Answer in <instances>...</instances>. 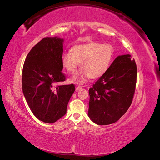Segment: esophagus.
Wrapping results in <instances>:
<instances>
[{"label": "esophagus", "instance_id": "34e87169", "mask_svg": "<svg viewBox=\"0 0 160 160\" xmlns=\"http://www.w3.org/2000/svg\"><path fill=\"white\" fill-rule=\"evenodd\" d=\"M82 86H79V85H78L76 88V91H80V90H81L82 89Z\"/></svg>", "mask_w": 160, "mask_h": 160}]
</instances>
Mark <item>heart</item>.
Wrapping results in <instances>:
<instances>
[{
  "instance_id": "b5f03b06",
  "label": "heart",
  "mask_w": 160,
  "mask_h": 160,
  "mask_svg": "<svg viewBox=\"0 0 160 160\" xmlns=\"http://www.w3.org/2000/svg\"><path fill=\"white\" fill-rule=\"evenodd\" d=\"M113 47L110 44L90 42L72 47L71 52L61 57V64L69 72L82 67L72 76L71 81L82 84L89 78L98 79L105 74L113 61Z\"/></svg>"
}]
</instances>
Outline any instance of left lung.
Returning <instances> with one entry per match:
<instances>
[{
  "mask_svg": "<svg viewBox=\"0 0 160 160\" xmlns=\"http://www.w3.org/2000/svg\"><path fill=\"white\" fill-rule=\"evenodd\" d=\"M137 79V66L130 55H119L105 74L89 90L88 116L98 125L118 121L132 103Z\"/></svg>",
  "mask_w": 160,
  "mask_h": 160,
  "instance_id": "8db88e82",
  "label": "left lung"
}]
</instances>
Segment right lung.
Instances as JSON below:
<instances>
[{"instance_id": "add662e5", "label": "right lung", "mask_w": 160, "mask_h": 160, "mask_svg": "<svg viewBox=\"0 0 160 160\" xmlns=\"http://www.w3.org/2000/svg\"><path fill=\"white\" fill-rule=\"evenodd\" d=\"M64 39L44 38L32 48L23 65L22 92L35 117L47 123L65 115L75 88L73 84L57 85L65 81L61 57Z\"/></svg>"}]
</instances>
